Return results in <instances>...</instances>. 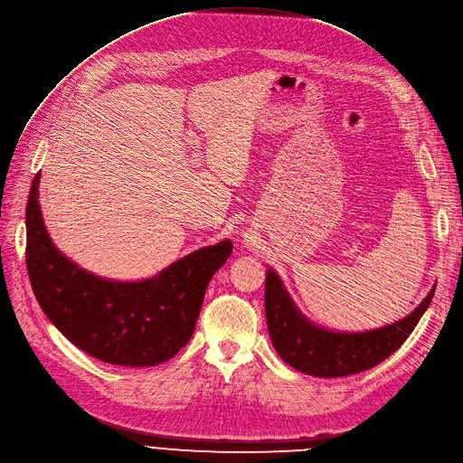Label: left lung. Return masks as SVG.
<instances>
[{
    "label": "left lung",
    "mask_w": 463,
    "mask_h": 463,
    "mask_svg": "<svg viewBox=\"0 0 463 463\" xmlns=\"http://www.w3.org/2000/svg\"><path fill=\"white\" fill-rule=\"evenodd\" d=\"M435 288L403 319L371 331H331L316 326L300 312L281 278L269 269L265 312L272 345L293 369L319 378L348 376L367 371L390 357L412 333L428 310Z\"/></svg>",
    "instance_id": "8db88e82"
}]
</instances>
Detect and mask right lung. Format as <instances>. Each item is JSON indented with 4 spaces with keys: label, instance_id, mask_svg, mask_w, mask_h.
I'll list each match as a JSON object with an SVG mask.
<instances>
[{
    "label": "right lung",
    "instance_id": "right-lung-1",
    "mask_svg": "<svg viewBox=\"0 0 463 463\" xmlns=\"http://www.w3.org/2000/svg\"><path fill=\"white\" fill-rule=\"evenodd\" d=\"M35 174L26 206V265L39 307L71 345L123 367L165 364L194 333L212 276L232 253L231 240L200 248L156 276L99 278L60 251L39 206Z\"/></svg>",
    "mask_w": 463,
    "mask_h": 463
}]
</instances>
